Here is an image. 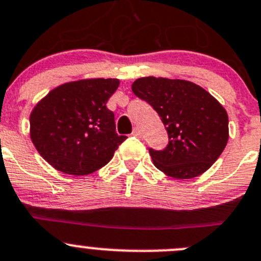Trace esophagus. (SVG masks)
<instances>
[{"label": "esophagus", "instance_id": "esophagus-1", "mask_svg": "<svg viewBox=\"0 0 261 261\" xmlns=\"http://www.w3.org/2000/svg\"><path fill=\"white\" fill-rule=\"evenodd\" d=\"M141 135H142V133H141V129L138 128V126H136V128L133 129V136H137V137H141Z\"/></svg>", "mask_w": 261, "mask_h": 261}]
</instances>
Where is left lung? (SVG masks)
Returning <instances> with one entry per match:
<instances>
[{
    "mask_svg": "<svg viewBox=\"0 0 261 261\" xmlns=\"http://www.w3.org/2000/svg\"><path fill=\"white\" fill-rule=\"evenodd\" d=\"M132 91L159 114L169 136L164 150L150 148L153 165L175 179L206 172L229 137L225 109L202 87L183 79L145 76Z\"/></svg>",
    "mask_w": 261,
    "mask_h": 261,
    "instance_id": "1",
    "label": "left lung"
}]
</instances>
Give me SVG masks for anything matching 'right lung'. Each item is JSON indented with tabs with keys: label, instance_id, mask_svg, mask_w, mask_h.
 <instances>
[{
	"label": "right lung",
	"instance_id": "right-lung-1",
	"mask_svg": "<svg viewBox=\"0 0 261 261\" xmlns=\"http://www.w3.org/2000/svg\"><path fill=\"white\" fill-rule=\"evenodd\" d=\"M119 79H82L52 89L31 114V138L39 155L71 175L96 172L113 159L125 136L106 108Z\"/></svg>",
	"mask_w": 261,
	"mask_h": 261
}]
</instances>
